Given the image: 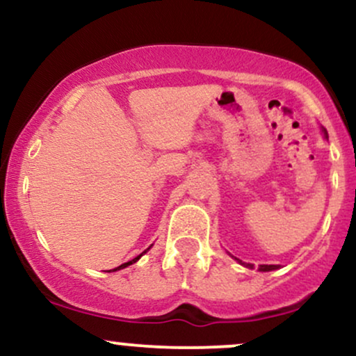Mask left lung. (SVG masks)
Instances as JSON below:
<instances>
[{"mask_svg": "<svg viewBox=\"0 0 356 356\" xmlns=\"http://www.w3.org/2000/svg\"><path fill=\"white\" fill-rule=\"evenodd\" d=\"M325 136L328 137V134H326V130H325ZM236 261H238V263H241L243 264V266H246V268H254V264H249V263H243V261L241 259H238V257H236ZM273 269H277V264H261V268H259V271H273Z\"/></svg>", "mask_w": 356, "mask_h": 356, "instance_id": "obj_1", "label": "left lung"}]
</instances>
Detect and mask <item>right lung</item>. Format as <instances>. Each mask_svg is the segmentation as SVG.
<instances>
[{"label":"right lung","instance_id":"1","mask_svg":"<svg viewBox=\"0 0 356 356\" xmlns=\"http://www.w3.org/2000/svg\"><path fill=\"white\" fill-rule=\"evenodd\" d=\"M144 252H147V251H144ZM144 252H142V254H144ZM142 254H140V256H142ZM140 256L134 257V259H132V261H129V263H125V264H120V266L115 268V269H112V271H117V269H122V268H127V266H130V264H132V263H136V261H137L138 257H140Z\"/></svg>","mask_w":356,"mask_h":356}]
</instances>
